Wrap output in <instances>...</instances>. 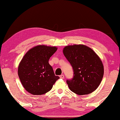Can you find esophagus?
<instances>
[{"mask_svg":"<svg viewBox=\"0 0 120 120\" xmlns=\"http://www.w3.org/2000/svg\"><path fill=\"white\" fill-rule=\"evenodd\" d=\"M64 75H60V78L61 79H64Z\"/></svg>","mask_w":120,"mask_h":120,"instance_id":"esophagus-1","label":"esophagus"}]
</instances>
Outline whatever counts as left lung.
I'll use <instances>...</instances> for the list:
<instances>
[{
	"instance_id": "obj_1",
	"label": "left lung",
	"mask_w": 120,
	"mask_h": 120,
	"mask_svg": "<svg viewBox=\"0 0 120 120\" xmlns=\"http://www.w3.org/2000/svg\"><path fill=\"white\" fill-rule=\"evenodd\" d=\"M63 53L74 71L73 78L67 80L70 90L79 95L96 90L104 75L102 62L96 53L86 45L76 44L64 47Z\"/></svg>"
}]
</instances>
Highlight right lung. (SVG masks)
Masks as SVG:
<instances>
[{"mask_svg":"<svg viewBox=\"0 0 120 120\" xmlns=\"http://www.w3.org/2000/svg\"><path fill=\"white\" fill-rule=\"evenodd\" d=\"M57 50L55 46L38 45L30 49L22 59L18 68L22 84L31 94L48 92L60 77L56 76L49 60Z\"/></svg>","mask_w":120,"mask_h":120,"instance_id":"add662e5","label":"right lung"}]
</instances>
